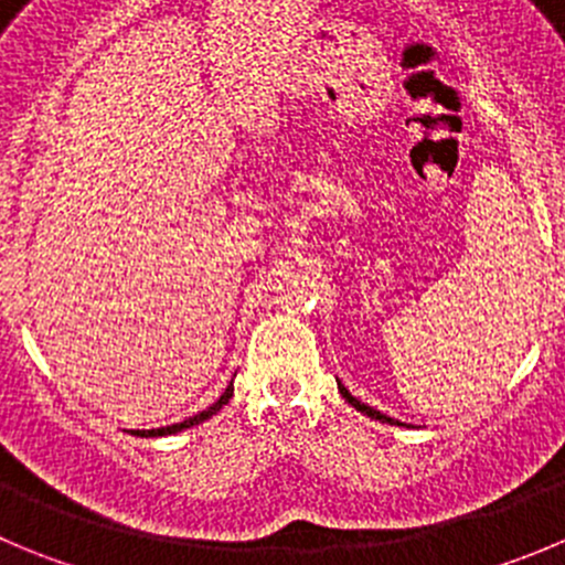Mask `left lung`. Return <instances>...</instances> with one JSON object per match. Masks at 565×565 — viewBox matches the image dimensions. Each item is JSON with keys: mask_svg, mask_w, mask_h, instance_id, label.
Segmentation results:
<instances>
[{"mask_svg": "<svg viewBox=\"0 0 565 565\" xmlns=\"http://www.w3.org/2000/svg\"><path fill=\"white\" fill-rule=\"evenodd\" d=\"M337 387H340L342 398H345V402H348V404H351V407H356V409H360V413H362V415H367V418H373V420H382V424H398V420L387 418V415H384V413H379V409L367 407V404H362V402H360V398H354V395L348 393V390H345V387H342V384H340V382H337Z\"/></svg>", "mask_w": 565, "mask_h": 565, "instance_id": "obj_1", "label": "left lung"}]
</instances>
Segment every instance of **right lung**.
<instances>
[{"mask_svg":"<svg viewBox=\"0 0 565 565\" xmlns=\"http://www.w3.org/2000/svg\"><path fill=\"white\" fill-rule=\"evenodd\" d=\"M231 395H234V384H228V387H225V393L220 395L217 402L211 404L209 409H203V413L192 415V418L181 420V424L163 426V429H147V431H141V435H145V437H163V435H175V431H181V429H189V426H198V424H203V420H209L211 415H217L220 409H223L225 404H228V398H231Z\"/></svg>","mask_w":565,"mask_h":565,"instance_id":"add662e5","label":"right lung"}]
</instances>
